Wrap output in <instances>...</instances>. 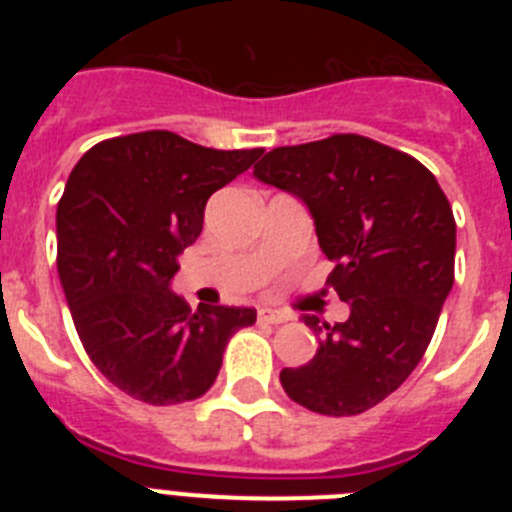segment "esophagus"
Returning <instances> with one entry per match:
<instances>
[{
	"label": "esophagus",
	"mask_w": 512,
	"mask_h": 512,
	"mask_svg": "<svg viewBox=\"0 0 512 512\" xmlns=\"http://www.w3.org/2000/svg\"><path fill=\"white\" fill-rule=\"evenodd\" d=\"M259 320H264V323H271V325H279V323H287V320L292 318L282 310H269V307H264V310H259Z\"/></svg>",
	"instance_id": "34e87169"
}]
</instances>
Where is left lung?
Here are the masks:
<instances>
[{
  "mask_svg": "<svg viewBox=\"0 0 512 512\" xmlns=\"http://www.w3.org/2000/svg\"><path fill=\"white\" fill-rule=\"evenodd\" d=\"M253 176L310 210L328 284L351 307L336 325L302 315L320 346L279 382L312 413H364L413 374L454 287L449 200L413 156L354 133L274 148Z\"/></svg>",
  "mask_w": 512,
  "mask_h": 512,
  "instance_id": "obj_1",
  "label": "left lung"
}]
</instances>
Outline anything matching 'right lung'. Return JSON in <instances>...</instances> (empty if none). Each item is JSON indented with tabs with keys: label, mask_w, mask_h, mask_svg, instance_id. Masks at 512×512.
Returning a JSON list of instances; mask_svg holds the SVG:
<instances>
[{
	"label": "right lung",
	"mask_w": 512,
	"mask_h": 512,
	"mask_svg": "<svg viewBox=\"0 0 512 512\" xmlns=\"http://www.w3.org/2000/svg\"><path fill=\"white\" fill-rule=\"evenodd\" d=\"M215 151L169 130L102 140L79 158L56 212L58 277L99 372L148 405L197 400L251 307H197L171 292L210 194L261 156Z\"/></svg>",
	"instance_id": "obj_1"
}]
</instances>
